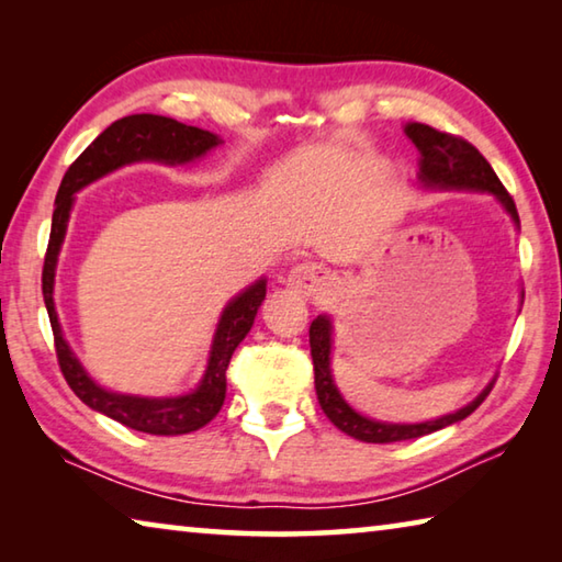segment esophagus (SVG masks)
<instances>
[{
  "label": "esophagus",
  "instance_id": "esophagus-1",
  "mask_svg": "<svg viewBox=\"0 0 562 562\" xmlns=\"http://www.w3.org/2000/svg\"><path fill=\"white\" fill-rule=\"evenodd\" d=\"M331 282V274L327 268H322L317 262H302L297 268H292L288 274L290 288L302 294V297H312V294H319L327 290Z\"/></svg>",
  "mask_w": 562,
  "mask_h": 562
}]
</instances>
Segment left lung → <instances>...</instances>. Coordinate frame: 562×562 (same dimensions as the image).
<instances>
[{"label":"left lung","mask_w":562,"mask_h":562,"mask_svg":"<svg viewBox=\"0 0 562 562\" xmlns=\"http://www.w3.org/2000/svg\"><path fill=\"white\" fill-rule=\"evenodd\" d=\"M406 136L412 138V144L422 154V168H418V180L426 188H441V190H481V193L496 195L501 205L506 207L513 223L520 225L516 203L503 183L496 176V170L491 168L486 158L479 154V148L461 136H453V133L436 131L426 123H408L404 128ZM310 349H312V364H315V389L322 412L327 414L331 424L337 426L339 431L347 436H355L359 441L367 443H394V441H406V439H418V436L434 434L443 429V426H451L461 422L475 408L483 404V398L491 394V389L496 382H491L483 392L473 398L469 406L459 408L456 414L434 418V422L424 424H386V422H374V418L361 416L355 412L345 396L339 394V389L331 379L329 369V351H331V322L329 317L319 315L310 327Z\"/></svg>","instance_id":"left-lung-1"}]
</instances>
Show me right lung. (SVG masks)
<instances>
[{
  "instance_id": "1",
  "label": "right lung",
  "mask_w": 562,
  "mask_h": 562,
  "mask_svg": "<svg viewBox=\"0 0 562 562\" xmlns=\"http://www.w3.org/2000/svg\"><path fill=\"white\" fill-rule=\"evenodd\" d=\"M221 144V138L211 131L186 126L176 119L156 116V113H133L113 121L111 126L83 150L66 170L59 186L52 215V235L44 255L42 270V294L46 312H49L56 359H59L61 374L71 392L81 398L83 404L91 406L93 412L113 418L128 429L154 434V436H178L190 434L205 426L215 414L221 412L225 402V372L231 364L233 351L250 331L258 307L268 292V282L258 280L245 292L237 294L233 302H227L221 322H217L211 359L207 369L198 384L195 392L186 396H168V398H148V396H131L116 394L101 389L81 367V361L74 357V351L66 345L61 335L59 317L54 307V274L56 260L66 235V223L74 205V193L83 186L93 183L101 176L111 173L126 164L136 160H160V164L176 166L190 164V160L205 156L207 150Z\"/></svg>"
}]
</instances>
